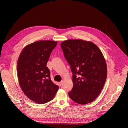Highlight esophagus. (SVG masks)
<instances>
[{
  "label": "esophagus",
  "mask_w": 128,
  "mask_h": 128,
  "mask_svg": "<svg viewBox=\"0 0 128 128\" xmlns=\"http://www.w3.org/2000/svg\"><path fill=\"white\" fill-rule=\"evenodd\" d=\"M63 81H61L60 82H59V84L60 85V86H62V84H63Z\"/></svg>",
  "instance_id": "34e87169"
}]
</instances>
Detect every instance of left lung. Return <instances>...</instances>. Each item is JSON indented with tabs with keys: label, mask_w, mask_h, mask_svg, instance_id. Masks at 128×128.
Masks as SVG:
<instances>
[{
	"label": "left lung",
	"mask_w": 128,
	"mask_h": 128,
	"mask_svg": "<svg viewBox=\"0 0 128 128\" xmlns=\"http://www.w3.org/2000/svg\"><path fill=\"white\" fill-rule=\"evenodd\" d=\"M61 47L73 74L70 98L80 104L92 102L100 94L106 79L103 54L92 42L80 39L64 40Z\"/></svg>",
	"instance_id": "obj_1"
}]
</instances>
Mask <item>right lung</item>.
Masks as SVG:
<instances>
[{
  "label": "right lung",
  "instance_id": "add662e5",
  "mask_svg": "<svg viewBox=\"0 0 128 128\" xmlns=\"http://www.w3.org/2000/svg\"><path fill=\"white\" fill-rule=\"evenodd\" d=\"M57 41L38 40L22 49L18 61V76L20 86L26 96L38 104L52 100L58 89L50 79L46 66L50 54Z\"/></svg>",
  "mask_w": 128,
  "mask_h": 128
}]
</instances>
